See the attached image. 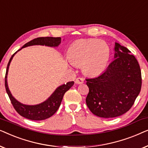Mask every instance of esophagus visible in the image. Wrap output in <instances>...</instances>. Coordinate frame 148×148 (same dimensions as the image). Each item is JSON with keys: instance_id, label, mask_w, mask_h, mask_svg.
I'll list each match as a JSON object with an SVG mask.
<instances>
[{"instance_id": "obj_1", "label": "esophagus", "mask_w": 148, "mask_h": 148, "mask_svg": "<svg viewBox=\"0 0 148 148\" xmlns=\"http://www.w3.org/2000/svg\"><path fill=\"white\" fill-rule=\"evenodd\" d=\"M84 78H82V77H78V78H77L75 80V83L77 84H82L84 83Z\"/></svg>"}]
</instances>
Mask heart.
<instances>
[{
	"mask_svg": "<svg viewBox=\"0 0 148 148\" xmlns=\"http://www.w3.org/2000/svg\"><path fill=\"white\" fill-rule=\"evenodd\" d=\"M110 48L103 40L81 39L69 47L68 58L73 65H82L85 74L96 76L104 71L110 58Z\"/></svg>",
	"mask_w": 148,
	"mask_h": 148,
	"instance_id": "heart-1",
	"label": "heart"
}]
</instances>
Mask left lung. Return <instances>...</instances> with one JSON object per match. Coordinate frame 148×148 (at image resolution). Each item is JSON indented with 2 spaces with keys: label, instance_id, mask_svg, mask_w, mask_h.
I'll use <instances>...</instances> for the list:
<instances>
[{
  "label": "left lung",
  "instance_id": "obj_1",
  "mask_svg": "<svg viewBox=\"0 0 148 148\" xmlns=\"http://www.w3.org/2000/svg\"><path fill=\"white\" fill-rule=\"evenodd\" d=\"M115 59L106 70L86 79L89 93L87 106L93 114L113 118L127 112L134 104L141 88V73L135 57L125 46L115 42Z\"/></svg>",
  "mask_w": 148,
  "mask_h": 148
}]
</instances>
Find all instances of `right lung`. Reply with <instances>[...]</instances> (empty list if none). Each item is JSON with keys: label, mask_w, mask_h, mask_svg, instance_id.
<instances>
[{"label": "right lung", "mask_w": 148, "mask_h": 148, "mask_svg": "<svg viewBox=\"0 0 148 148\" xmlns=\"http://www.w3.org/2000/svg\"><path fill=\"white\" fill-rule=\"evenodd\" d=\"M61 42V38L60 37H41L37 38L31 40V41L26 43L21 49L18 50L15 53H14L10 58L9 63L7 64V71L5 78V85L7 93L9 96L10 100L13 104L15 110L25 118L32 121H41L45 120L46 119L50 118L55 113L59 108L60 103L63 98L64 94L66 91H68L74 85V82H69L66 84H63L58 87L56 90L52 93V94L44 102L36 105H26L17 101L14 97L12 96L10 92L9 87L7 84V74L9 67L13 56L18 51L21 50L23 48L27 47L29 46L34 45H45L50 47H56Z\"/></svg>", "instance_id": "add662e5"}]
</instances>
